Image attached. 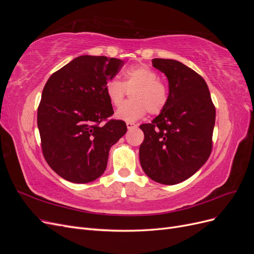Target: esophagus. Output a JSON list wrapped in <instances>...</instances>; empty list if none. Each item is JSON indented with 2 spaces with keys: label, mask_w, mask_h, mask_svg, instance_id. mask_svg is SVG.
<instances>
[{
  "label": "esophagus",
  "mask_w": 254,
  "mask_h": 254,
  "mask_svg": "<svg viewBox=\"0 0 254 254\" xmlns=\"http://www.w3.org/2000/svg\"><path fill=\"white\" fill-rule=\"evenodd\" d=\"M126 125H127V128H128V129H133V128H136V127H137V126L134 124V123H131V122H127Z\"/></svg>",
  "instance_id": "1"
}]
</instances>
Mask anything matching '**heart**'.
I'll use <instances>...</instances> for the list:
<instances>
[{"mask_svg": "<svg viewBox=\"0 0 254 254\" xmlns=\"http://www.w3.org/2000/svg\"><path fill=\"white\" fill-rule=\"evenodd\" d=\"M124 81L111 78L105 84V93L110 103L118 107L124 101L127 91L130 99L115 112V118L125 122H135L142 119L146 112L159 114L168 103V91L159 75L146 65H133L123 71Z\"/></svg>", "mask_w": 254, "mask_h": 254, "instance_id": "obj_1", "label": "heart"}]
</instances>
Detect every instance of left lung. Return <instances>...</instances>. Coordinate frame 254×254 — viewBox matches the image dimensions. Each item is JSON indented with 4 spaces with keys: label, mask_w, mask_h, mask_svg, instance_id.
<instances>
[{
    "label": "left lung",
    "mask_w": 254,
    "mask_h": 254,
    "mask_svg": "<svg viewBox=\"0 0 254 254\" xmlns=\"http://www.w3.org/2000/svg\"><path fill=\"white\" fill-rule=\"evenodd\" d=\"M152 66L168 80V103L150 124H143L140 162L158 183L189 179L209 159L216 110L207 84L190 67L174 59L155 58Z\"/></svg>",
    "instance_id": "obj_1"
}]
</instances>
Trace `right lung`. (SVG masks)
<instances>
[{
	"mask_svg": "<svg viewBox=\"0 0 254 254\" xmlns=\"http://www.w3.org/2000/svg\"><path fill=\"white\" fill-rule=\"evenodd\" d=\"M123 60L83 55L52 74L42 91L37 123L43 156L52 170L73 183L101 177L109 150L127 131L114 113L105 84Z\"/></svg>",
	"mask_w": 254,
	"mask_h": 254,
	"instance_id": "obj_1",
	"label": "right lung"
}]
</instances>
